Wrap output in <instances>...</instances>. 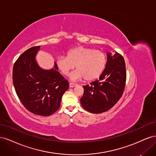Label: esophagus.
<instances>
[{"mask_svg":"<svg viewBox=\"0 0 156 156\" xmlns=\"http://www.w3.org/2000/svg\"><path fill=\"white\" fill-rule=\"evenodd\" d=\"M75 86H77V84L72 83H69V87H70V88H73V87H75Z\"/></svg>","mask_w":156,"mask_h":156,"instance_id":"esophagus-1","label":"esophagus"}]
</instances>
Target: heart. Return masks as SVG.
<instances>
[{
    "label": "heart",
    "instance_id": "heart-1",
    "mask_svg": "<svg viewBox=\"0 0 156 156\" xmlns=\"http://www.w3.org/2000/svg\"><path fill=\"white\" fill-rule=\"evenodd\" d=\"M107 61V56L102 51L79 46L68 51L66 57L59 56L56 58V65L64 75H68L76 67L77 69L70 75L72 81L84 77L86 81H91L102 74Z\"/></svg>",
    "mask_w": 156,
    "mask_h": 156
}]
</instances>
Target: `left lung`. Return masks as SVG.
Here are the masks:
<instances>
[{
	"instance_id": "8db88e82",
	"label": "left lung",
	"mask_w": 156,
	"mask_h": 156,
	"mask_svg": "<svg viewBox=\"0 0 156 156\" xmlns=\"http://www.w3.org/2000/svg\"><path fill=\"white\" fill-rule=\"evenodd\" d=\"M106 67L98 80L83 86L81 98L83 107L87 111L99 114L109 110L120 100L126 81L125 61L121 55L107 53Z\"/></svg>"
}]
</instances>
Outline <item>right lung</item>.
<instances>
[{"instance_id": "1", "label": "right lung", "mask_w": 156, "mask_h": 156, "mask_svg": "<svg viewBox=\"0 0 156 156\" xmlns=\"http://www.w3.org/2000/svg\"><path fill=\"white\" fill-rule=\"evenodd\" d=\"M40 46L25 51L13 67V83L18 98L28 111L48 116L57 111L69 83L58 72L56 62L53 68L44 69L36 56Z\"/></svg>"}]
</instances>
